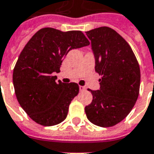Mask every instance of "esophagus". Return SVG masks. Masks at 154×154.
Listing matches in <instances>:
<instances>
[{
	"instance_id": "1",
	"label": "esophagus",
	"mask_w": 154,
	"mask_h": 154,
	"mask_svg": "<svg viewBox=\"0 0 154 154\" xmlns=\"http://www.w3.org/2000/svg\"><path fill=\"white\" fill-rule=\"evenodd\" d=\"M86 90V87L83 86H80V92H83V91H85Z\"/></svg>"
}]
</instances>
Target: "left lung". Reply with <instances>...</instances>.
<instances>
[{
	"mask_svg": "<svg viewBox=\"0 0 154 154\" xmlns=\"http://www.w3.org/2000/svg\"><path fill=\"white\" fill-rule=\"evenodd\" d=\"M95 56V71L101 75L100 89L92 91L85 107L87 119L99 127H112L127 116L138 98L139 63L126 40L107 26L86 32Z\"/></svg>",
	"mask_w": 154,
	"mask_h": 154,
	"instance_id": "8db88e82",
	"label": "left lung"
}]
</instances>
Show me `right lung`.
<instances>
[{
    "instance_id": "add662e5",
    "label": "right lung",
    "mask_w": 154,
    "mask_h": 154,
    "mask_svg": "<svg viewBox=\"0 0 154 154\" xmlns=\"http://www.w3.org/2000/svg\"><path fill=\"white\" fill-rule=\"evenodd\" d=\"M90 45L80 31L40 29L28 41L15 64L13 82L16 98L33 121L53 126L65 120L71 101L79 93L77 83L56 82L65 56Z\"/></svg>"
}]
</instances>
